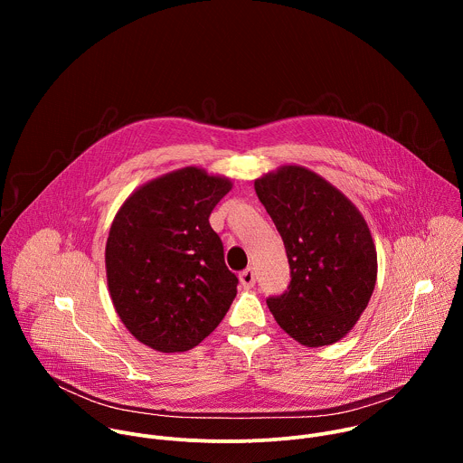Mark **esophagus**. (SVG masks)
Segmentation results:
<instances>
[{
  "instance_id": "obj_1",
  "label": "esophagus",
  "mask_w": 463,
  "mask_h": 463,
  "mask_svg": "<svg viewBox=\"0 0 463 463\" xmlns=\"http://www.w3.org/2000/svg\"><path fill=\"white\" fill-rule=\"evenodd\" d=\"M240 282H241L243 289H250V288H254V282H256L254 271H252L250 268H249V269H245V271H241V273H240Z\"/></svg>"
}]
</instances>
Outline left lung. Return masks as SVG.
<instances>
[{
    "mask_svg": "<svg viewBox=\"0 0 463 463\" xmlns=\"http://www.w3.org/2000/svg\"><path fill=\"white\" fill-rule=\"evenodd\" d=\"M254 190L286 245L291 282L268 298L284 332L307 348L345 339L377 280V250L366 220L348 197L300 165L254 179Z\"/></svg>",
    "mask_w": 463,
    "mask_h": 463,
    "instance_id": "left-lung-1",
    "label": "left lung"
}]
</instances>
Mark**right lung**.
<instances>
[{"mask_svg": "<svg viewBox=\"0 0 463 463\" xmlns=\"http://www.w3.org/2000/svg\"><path fill=\"white\" fill-rule=\"evenodd\" d=\"M232 188L200 166L163 174L131 192L106 241V279L128 332L163 354L186 352L229 311L238 279L209 216Z\"/></svg>", "mask_w": 463, "mask_h": 463, "instance_id": "right-lung-1", "label": "right lung"}]
</instances>
